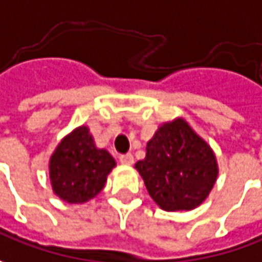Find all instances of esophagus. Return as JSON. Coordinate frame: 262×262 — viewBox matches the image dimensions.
<instances>
[{
  "label": "esophagus",
  "instance_id": "esophagus-1",
  "mask_svg": "<svg viewBox=\"0 0 262 262\" xmlns=\"http://www.w3.org/2000/svg\"><path fill=\"white\" fill-rule=\"evenodd\" d=\"M119 159H120V162H122L123 165H133V162H135V158H133V155H132V154L122 155Z\"/></svg>",
  "mask_w": 262,
  "mask_h": 262
}]
</instances>
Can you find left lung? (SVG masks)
<instances>
[{"label":"left lung","mask_w":262,"mask_h":262,"mask_svg":"<svg viewBox=\"0 0 262 262\" xmlns=\"http://www.w3.org/2000/svg\"><path fill=\"white\" fill-rule=\"evenodd\" d=\"M149 195L162 210L190 212L209 197L219 176L214 150L184 117L159 126L135 164Z\"/></svg>","instance_id":"left-lung-1"}]
</instances>
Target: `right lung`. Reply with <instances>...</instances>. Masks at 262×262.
Segmentation results:
<instances>
[{"label": "right lung", "mask_w": 262, "mask_h": 262, "mask_svg": "<svg viewBox=\"0 0 262 262\" xmlns=\"http://www.w3.org/2000/svg\"><path fill=\"white\" fill-rule=\"evenodd\" d=\"M116 161L107 149L98 148L86 124L65 135L49 158V180L53 193L71 204L94 199L107 183Z\"/></svg>", "instance_id": "add662e5"}]
</instances>
